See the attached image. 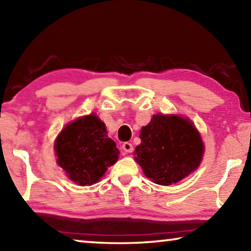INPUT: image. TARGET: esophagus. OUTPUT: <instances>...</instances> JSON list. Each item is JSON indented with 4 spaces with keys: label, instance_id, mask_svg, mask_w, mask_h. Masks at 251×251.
Masks as SVG:
<instances>
[{
    "label": "esophagus",
    "instance_id": "esophagus-1",
    "mask_svg": "<svg viewBox=\"0 0 251 251\" xmlns=\"http://www.w3.org/2000/svg\"><path fill=\"white\" fill-rule=\"evenodd\" d=\"M123 150H124L126 152H131L134 151V148H133V145H131L130 143H128V142H125L124 144H123Z\"/></svg>",
    "mask_w": 251,
    "mask_h": 251
}]
</instances>
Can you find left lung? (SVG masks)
I'll return each instance as SVG.
<instances>
[{"instance_id":"left-lung-1","label":"left lung","mask_w":251,"mask_h":251,"mask_svg":"<svg viewBox=\"0 0 251 251\" xmlns=\"http://www.w3.org/2000/svg\"><path fill=\"white\" fill-rule=\"evenodd\" d=\"M135 159L156 184H176L201 164L203 144L193 123L176 115H154L139 135Z\"/></svg>"}]
</instances>
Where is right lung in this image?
I'll list each match as a JSON object with an SVG mask.
<instances>
[{
    "mask_svg": "<svg viewBox=\"0 0 251 251\" xmlns=\"http://www.w3.org/2000/svg\"><path fill=\"white\" fill-rule=\"evenodd\" d=\"M57 163L77 185H93L117 161L120 151L107 137L103 122L94 114L77 118L55 142Z\"/></svg>",
    "mask_w": 251,
    "mask_h": 251,
    "instance_id": "right-lung-1",
    "label": "right lung"
}]
</instances>
